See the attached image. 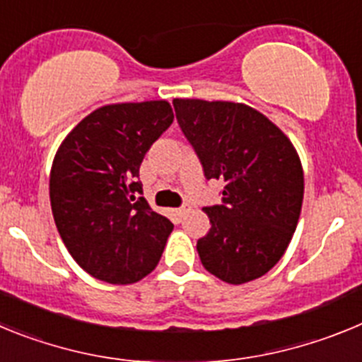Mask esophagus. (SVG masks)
Instances as JSON below:
<instances>
[{"mask_svg":"<svg viewBox=\"0 0 362 362\" xmlns=\"http://www.w3.org/2000/svg\"><path fill=\"white\" fill-rule=\"evenodd\" d=\"M190 209H192L190 204H188V203H185L183 206H181V209H177V210H175V214H177V216L181 217V216H185V214H187V212H190Z\"/></svg>","mask_w":362,"mask_h":362,"instance_id":"1","label":"esophagus"}]
</instances>
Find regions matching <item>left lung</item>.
<instances>
[{"label": "left lung", "instance_id": "8db88e82", "mask_svg": "<svg viewBox=\"0 0 362 362\" xmlns=\"http://www.w3.org/2000/svg\"><path fill=\"white\" fill-rule=\"evenodd\" d=\"M175 116L206 179L225 183L223 204L204 209L210 232L201 263L228 284L250 283L284 255L300 216L305 175L288 136L245 103L174 99Z\"/></svg>", "mask_w": 362, "mask_h": 362}]
</instances>
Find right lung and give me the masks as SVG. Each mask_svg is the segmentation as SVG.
<instances>
[{
  "mask_svg": "<svg viewBox=\"0 0 362 362\" xmlns=\"http://www.w3.org/2000/svg\"><path fill=\"white\" fill-rule=\"evenodd\" d=\"M174 121L168 101L114 103L83 117L50 168V204L74 261L92 277L132 284L158 267L174 225L139 197L145 153Z\"/></svg>",
  "mask_w": 362,
  "mask_h": 362,
  "instance_id": "add662e5",
  "label": "right lung"
}]
</instances>
